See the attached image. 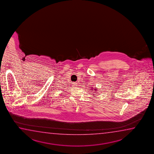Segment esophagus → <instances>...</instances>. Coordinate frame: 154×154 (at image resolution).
I'll list each match as a JSON object with an SVG mask.
<instances>
[{"label":"esophagus","instance_id":"1","mask_svg":"<svg viewBox=\"0 0 154 154\" xmlns=\"http://www.w3.org/2000/svg\"><path fill=\"white\" fill-rule=\"evenodd\" d=\"M72 86H77V83H72Z\"/></svg>","mask_w":154,"mask_h":154}]
</instances>
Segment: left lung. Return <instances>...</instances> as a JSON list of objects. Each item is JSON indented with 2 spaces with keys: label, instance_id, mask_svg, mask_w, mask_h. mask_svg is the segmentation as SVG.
I'll list each match as a JSON object with an SVG mask.
<instances>
[{
  "label": "left lung",
  "instance_id": "1",
  "mask_svg": "<svg viewBox=\"0 0 154 154\" xmlns=\"http://www.w3.org/2000/svg\"><path fill=\"white\" fill-rule=\"evenodd\" d=\"M94 90H95V91H96V90H97V89H96V88H95V89H94Z\"/></svg>",
  "mask_w": 154,
  "mask_h": 154
}]
</instances>
